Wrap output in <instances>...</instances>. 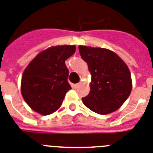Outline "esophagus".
<instances>
[{
	"label": "esophagus",
	"instance_id": "34e87169",
	"mask_svg": "<svg viewBox=\"0 0 153 153\" xmlns=\"http://www.w3.org/2000/svg\"><path fill=\"white\" fill-rule=\"evenodd\" d=\"M80 85H81V83H80V82H79V83H78V84H74V88H78Z\"/></svg>",
	"mask_w": 153,
	"mask_h": 153
}]
</instances>
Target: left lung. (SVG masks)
Segmentation results:
<instances>
[{"label":"left lung","instance_id":"left-lung-1","mask_svg":"<svg viewBox=\"0 0 153 153\" xmlns=\"http://www.w3.org/2000/svg\"><path fill=\"white\" fill-rule=\"evenodd\" d=\"M79 51L91 74L90 92L82 98L84 105L101 115L117 110L132 89L131 73L126 63L108 49L79 45Z\"/></svg>","mask_w":153,"mask_h":153}]
</instances>
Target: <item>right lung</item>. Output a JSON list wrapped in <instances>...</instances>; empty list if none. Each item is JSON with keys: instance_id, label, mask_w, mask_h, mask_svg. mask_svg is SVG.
Returning <instances> with one entry per match:
<instances>
[{"instance_id": "add662e5", "label": "right lung", "mask_w": 153, "mask_h": 153, "mask_svg": "<svg viewBox=\"0 0 153 153\" xmlns=\"http://www.w3.org/2000/svg\"><path fill=\"white\" fill-rule=\"evenodd\" d=\"M75 45L51 47L39 53L25 69L21 92L33 110L49 115L59 109L71 89L65 60L74 55Z\"/></svg>"}]
</instances>
